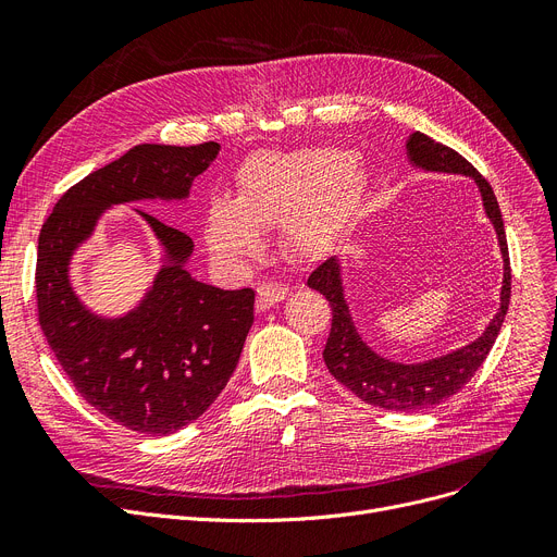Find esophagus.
I'll use <instances>...</instances> for the list:
<instances>
[{
	"mask_svg": "<svg viewBox=\"0 0 557 557\" xmlns=\"http://www.w3.org/2000/svg\"><path fill=\"white\" fill-rule=\"evenodd\" d=\"M286 296H288V288L282 286V284H273V282L261 284V286L257 288V311L271 309L273 305L282 302Z\"/></svg>",
	"mask_w": 557,
	"mask_h": 557,
	"instance_id": "obj_1",
	"label": "esophagus"
}]
</instances>
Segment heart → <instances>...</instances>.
I'll list each match as a JSON object with an SVG mask.
<instances>
[{
	"label": "heart",
	"instance_id": "b5f03b06",
	"mask_svg": "<svg viewBox=\"0 0 557 557\" xmlns=\"http://www.w3.org/2000/svg\"><path fill=\"white\" fill-rule=\"evenodd\" d=\"M370 187V171L334 149L261 153L237 175L234 200L214 198L205 214V237L225 261L261 250L259 230L284 223L290 250L325 255L355 225Z\"/></svg>",
	"mask_w": 557,
	"mask_h": 557
}]
</instances>
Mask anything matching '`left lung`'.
I'll list each match as a JSON object with an SVG mask.
<instances>
[{
    "instance_id": "8db88e82",
    "label": "left lung",
    "mask_w": 557,
    "mask_h": 557,
    "mask_svg": "<svg viewBox=\"0 0 557 557\" xmlns=\"http://www.w3.org/2000/svg\"><path fill=\"white\" fill-rule=\"evenodd\" d=\"M406 158L416 169L422 171L470 175L481 191L483 210L494 225L504 257V286L499 294V311L494 313L485 332L476 341L443 357L420 363L391 361L376 355L361 338L343 294L341 261L336 257H330L327 261L320 263L309 275L307 286L320 290L332 307V330L323 349V359L336 382H341L347 391H352L366 404L386 408V411L413 413L456 395L487 359L496 336L502 332L510 305V257L499 202H496L490 183L470 162L458 156L454 149H449V146L426 137L420 131L411 133V137L406 139Z\"/></svg>"
}]
</instances>
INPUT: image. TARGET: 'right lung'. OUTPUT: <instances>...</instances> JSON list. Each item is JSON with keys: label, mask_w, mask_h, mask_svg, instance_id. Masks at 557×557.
<instances>
[{"label": "right lung", "mask_w": 557, "mask_h": 557, "mask_svg": "<svg viewBox=\"0 0 557 557\" xmlns=\"http://www.w3.org/2000/svg\"><path fill=\"white\" fill-rule=\"evenodd\" d=\"M219 151L216 141L133 146L67 189L40 230L42 334L81 397L137 433H175L214 404L255 323V290H223L191 277L185 269L191 237L139 210L162 248V267L131 311L101 315L87 307L72 286V259L114 205L185 202Z\"/></svg>", "instance_id": "1"}]
</instances>
